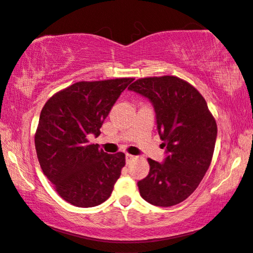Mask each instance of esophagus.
<instances>
[{
	"mask_svg": "<svg viewBox=\"0 0 253 253\" xmlns=\"http://www.w3.org/2000/svg\"><path fill=\"white\" fill-rule=\"evenodd\" d=\"M134 160V156L133 155H131V154H126V163L129 164L131 161H133Z\"/></svg>",
	"mask_w": 253,
	"mask_h": 253,
	"instance_id": "esophagus-1",
	"label": "esophagus"
}]
</instances>
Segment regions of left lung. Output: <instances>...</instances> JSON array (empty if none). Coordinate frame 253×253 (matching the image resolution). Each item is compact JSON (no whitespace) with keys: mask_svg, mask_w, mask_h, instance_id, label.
<instances>
[{"mask_svg":"<svg viewBox=\"0 0 253 253\" xmlns=\"http://www.w3.org/2000/svg\"><path fill=\"white\" fill-rule=\"evenodd\" d=\"M127 89L151 100L168 153L163 163L148 159L139 192L153 206H175L192 195L210 167L217 123L202 94L177 76L139 79Z\"/></svg>","mask_w":253,"mask_h":253,"instance_id":"8db88e82","label":"left lung"}]
</instances>
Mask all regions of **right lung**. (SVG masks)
Wrapping results in <instances>:
<instances>
[{"label": "right lung", "mask_w": 253, "mask_h": 253, "mask_svg": "<svg viewBox=\"0 0 253 253\" xmlns=\"http://www.w3.org/2000/svg\"><path fill=\"white\" fill-rule=\"evenodd\" d=\"M132 78L76 82L54 93L43 106L35 148L43 173L66 202L99 206L111 196L126 166V155L107 154L90 144Z\"/></svg>", "instance_id": "add662e5"}]
</instances>
